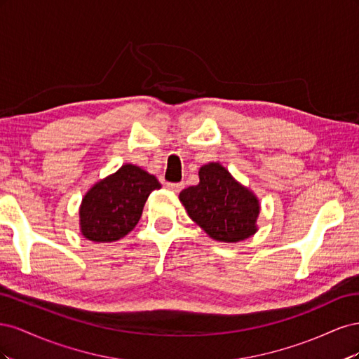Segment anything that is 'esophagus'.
<instances>
[{
	"instance_id": "obj_1",
	"label": "esophagus",
	"mask_w": 359,
	"mask_h": 359,
	"mask_svg": "<svg viewBox=\"0 0 359 359\" xmlns=\"http://www.w3.org/2000/svg\"><path fill=\"white\" fill-rule=\"evenodd\" d=\"M166 187H168V190H170L173 193H180L184 187V184L182 182H168Z\"/></svg>"
}]
</instances>
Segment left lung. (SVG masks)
Instances as JSON below:
<instances>
[{"label": "left lung", "mask_w": 359, "mask_h": 359, "mask_svg": "<svg viewBox=\"0 0 359 359\" xmlns=\"http://www.w3.org/2000/svg\"><path fill=\"white\" fill-rule=\"evenodd\" d=\"M190 219L219 243H240L257 232L260 203L219 161L199 169V184L180 193Z\"/></svg>", "instance_id": "1"}]
</instances>
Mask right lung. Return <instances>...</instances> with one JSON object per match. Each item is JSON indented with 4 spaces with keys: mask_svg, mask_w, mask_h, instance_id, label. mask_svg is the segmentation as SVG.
Returning <instances> with one entry per match:
<instances>
[{
    "mask_svg": "<svg viewBox=\"0 0 359 359\" xmlns=\"http://www.w3.org/2000/svg\"><path fill=\"white\" fill-rule=\"evenodd\" d=\"M158 180L132 163L97 181L79 206V229L93 243H112L135 229Z\"/></svg>",
    "mask_w": 359,
    "mask_h": 359,
    "instance_id": "obj_1",
    "label": "right lung"
}]
</instances>
